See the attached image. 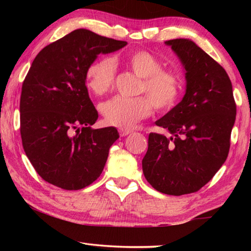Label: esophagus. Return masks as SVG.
Returning a JSON list of instances; mask_svg holds the SVG:
<instances>
[{
    "label": "esophagus",
    "mask_w": 251,
    "mask_h": 251,
    "mask_svg": "<svg viewBox=\"0 0 251 251\" xmlns=\"http://www.w3.org/2000/svg\"><path fill=\"white\" fill-rule=\"evenodd\" d=\"M118 131H120L121 136H127V135H129L130 133H133V130H130L129 128H120V129H118Z\"/></svg>",
    "instance_id": "esophagus-1"
}]
</instances>
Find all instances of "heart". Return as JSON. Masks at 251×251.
I'll list each match as a JSON object with an SVG mask.
<instances>
[{
	"label": "heart",
	"mask_w": 251,
	"mask_h": 251,
	"mask_svg": "<svg viewBox=\"0 0 251 251\" xmlns=\"http://www.w3.org/2000/svg\"><path fill=\"white\" fill-rule=\"evenodd\" d=\"M125 65L142 77L138 92L147 96L128 99L114 96L101 103L100 110L108 124L127 128L143 118L150 116L152 106L158 110H167L176 103L180 91V82L176 74L163 71L161 63L148 50H135L124 57ZM115 62L110 57H100L88 66L86 82L96 95H103L112 88L115 78Z\"/></svg>",
	"instance_id": "obj_1"
}]
</instances>
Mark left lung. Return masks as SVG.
Instances as JSON below:
<instances>
[{
  "mask_svg": "<svg viewBox=\"0 0 251 251\" xmlns=\"http://www.w3.org/2000/svg\"><path fill=\"white\" fill-rule=\"evenodd\" d=\"M185 72L182 100L158 121L171 136L151 133L143 173L156 190L180 196L205 186L226 160L236 120L229 76L189 39L166 41Z\"/></svg>",
  "mask_w": 251,
  "mask_h": 251,
  "instance_id": "1",
  "label": "left lung"
}]
</instances>
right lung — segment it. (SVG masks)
Listing matches in <instances>:
<instances>
[{
    "mask_svg": "<svg viewBox=\"0 0 251 251\" xmlns=\"http://www.w3.org/2000/svg\"><path fill=\"white\" fill-rule=\"evenodd\" d=\"M127 45L78 28L41 50L22 86L21 137L45 181L65 190L91 185L103 172L115 127L94 129L99 117L88 96L86 71L100 54Z\"/></svg>",
    "mask_w": 251,
    "mask_h": 251,
    "instance_id": "add662e5",
    "label": "right lung"
}]
</instances>
